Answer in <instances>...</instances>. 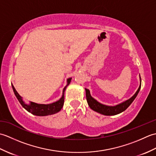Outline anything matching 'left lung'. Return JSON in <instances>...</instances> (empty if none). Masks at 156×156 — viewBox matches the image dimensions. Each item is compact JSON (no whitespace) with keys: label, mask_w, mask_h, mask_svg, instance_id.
<instances>
[{"label":"left lung","mask_w":156,"mask_h":156,"mask_svg":"<svg viewBox=\"0 0 156 156\" xmlns=\"http://www.w3.org/2000/svg\"><path fill=\"white\" fill-rule=\"evenodd\" d=\"M140 87H139L137 90L134 94V95L132 96V97L130 98H129L128 100H126L125 101L121 102L120 104H118L115 106H108V105H106L101 103V102H99L98 101H97L96 99H94L92 97L90 90H89L88 89L85 88L86 97H87L88 105L92 110H93L96 112H98V113L102 114L103 115L111 116V115H115L121 113V112L125 111L126 109L130 106V105L133 102V101L135 100V98H136V97L137 96L141 88V77H140Z\"/></svg>","instance_id":"8db88e82"}]
</instances>
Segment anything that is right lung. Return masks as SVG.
I'll use <instances>...</instances> for the list:
<instances>
[{
	"instance_id": "obj_1",
	"label": "right lung",
	"mask_w": 156,
	"mask_h": 156,
	"mask_svg": "<svg viewBox=\"0 0 156 156\" xmlns=\"http://www.w3.org/2000/svg\"><path fill=\"white\" fill-rule=\"evenodd\" d=\"M72 80V78H69L67 79V84L63 89L62 96L59 100L58 101L53 102L51 104H38L36 102H29V104H27L26 102L23 101V98L19 95V94L15 90L14 86L12 85V88L13 92L16 96V98L18 99L20 103L22 105V107L26 109L28 112H31V114L36 115V116H41V117H44V116H48L57 113L59 111H61V109L63 107L64 102V92L66 88L70 83Z\"/></svg>"
}]
</instances>
